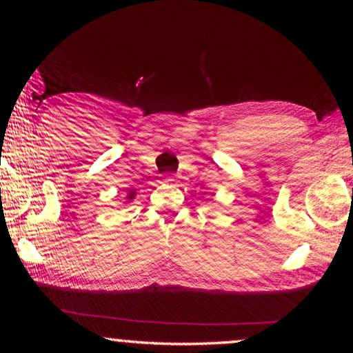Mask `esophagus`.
I'll return each instance as SVG.
<instances>
[{"instance_id": "34e87169", "label": "esophagus", "mask_w": 353, "mask_h": 353, "mask_svg": "<svg viewBox=\"0 0 353 353\" xmlns=\"http://www.w3.org/2000/svg\"><path fill=\"white\" fill-rule=\"evenodd\" d=\"M163 181H165L166 183H172V182H174V181H176V179H174V177H172V176H165V177H163Z\"/></svg>"}]
</instances>
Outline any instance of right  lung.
Masks as SVG:
<instances>
[{
  "label": "right lung",
  "mask_w": 353,
  "mask_h": 353,
  "mask_svg": "<svg viewBox=\"0 0 353 353\" xmlns=\"http://www.w3.org/2000/svg\"><path fill=\"white\" fill-rule=\"evenodd\" d=\"M135 198V191L134 190H130L129 191V194H128V201H132Z\"/></svg>",
  "instance_id": "right-lung-1"
}]
</instances>
